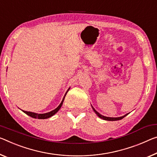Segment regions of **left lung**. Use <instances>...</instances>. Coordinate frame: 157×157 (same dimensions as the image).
<instances>
[{
  "mask_svg": "<svg viewBox=\"0 0 157 157\" xmlns=\"http://www.w3.org/2000/svg\"><path fill=\"white\" fill-rule=\"evenodd\" d=\"M91 107H92V109H93V110L94 111V113H95L97 114V116H98V117H100L101 119H104V120H107V121H117V120H120V119H123L124 117H126V115H128V114H126L125 115H124L122 117H105V116L102 115V114H101L100 113H98V112H97L95 110V109H94V108L93 106L91 105Z\"/></svg>",
  "mask_w": 157,
  "mask_h": 157,
  "instance_id": "obj_1",
  "label": "left lung"
}]
</instances>
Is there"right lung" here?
I'll list each match as a JSON object with an SVG mask.
<instances>
[{"instance_id": "right-lung-1", "label": "right lung", "mask_w": 157, "mask_h": 157, "mask_svg": "<svg viewBox=\"0 0 157 157\" xmlns=\"http://www.w3.org/2000/svg\"><path fill=\"white\" fill-rule=\"evenodd\" d=\"M70 88L67 90V91L66 92L65 95H64L63 99H62V101L61 102V103L59 104V105L57 107L56 109H54V110H52L50 112H49V113H43V114H38V113H32V112H28V111H24V110H22L24 112V113H26L27 115H29L30 117H31L35 118V119H47V118H49L51 117L54 115V114H55L59 110V109L61 108L62 105H63V101H64V98H65V96L68 93V91H69Z\"/></svg>"}]
</instances>
